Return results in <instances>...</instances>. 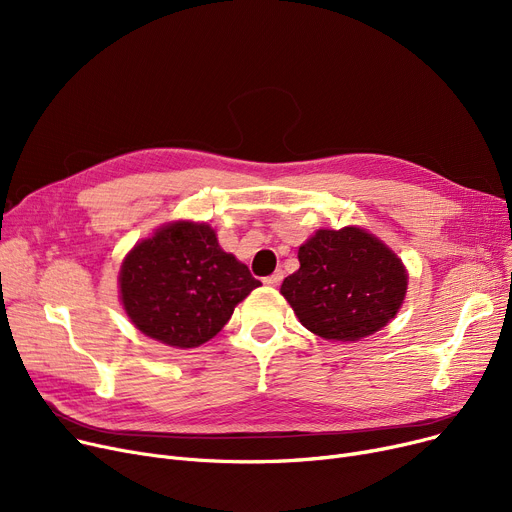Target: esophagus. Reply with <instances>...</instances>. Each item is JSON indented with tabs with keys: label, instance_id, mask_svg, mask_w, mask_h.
<instances>
[{
	"label": "esophagus",
	"instance_id": "esophagus-1",
	"mask_svg": "<svg viewBox=\"0 0 512 512\" xmlns=\"http://www.w3.org/2000/svg\"><path fill=\"white\" fill-rule=\"evenodd\" d=\"M282 278H284V274L278 270V272H274L272 276H267V278H263V284H267V286H278L280 282H282Z\"/></svg>",
	"mask_w": 512,
	"mask_h": 512
}]
</instances>
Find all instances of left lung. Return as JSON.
Segmentation results:
<instances>
[{"instance_id": "left-lung-1", "label": "left lung", "mask_w": 512, "mask_h": 512, "mask_svg": "<svg viewBox=\"0 0 512 512\" xmlns=\"http://www.w3.org/2000/svg\"><path fill=\"white\" fill-rule=\"evenodd\" d=\"M280 292L301 324L326 340L355 342L382 330L407 294V270L363 228L317 230Z\"/></svg>"}]
</instances>
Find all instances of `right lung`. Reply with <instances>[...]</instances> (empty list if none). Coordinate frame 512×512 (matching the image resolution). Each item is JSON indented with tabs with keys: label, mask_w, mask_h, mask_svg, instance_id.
Masks as SVG:
<instances>
[{
	"label": "right lung",
	"mask_w": 512,
	"mask_h": 512,
	"mask_svg": "<svg viewBox=\"0 0 512 512\" xmlns=\"http://www.w3.org/2000/svg\"><path fill=\"white\" fill-rule=\"evenodd\" d=\"M120 299L145 336L195 348L218 334L247 294L261 286L226 253L207 224L172 222L141 240L120 267Z\"/></svg>",
	"instance_id": "add662e5"
}]
</instances>
